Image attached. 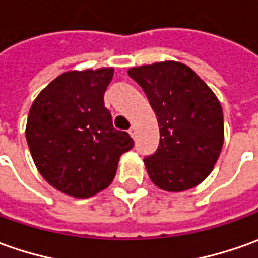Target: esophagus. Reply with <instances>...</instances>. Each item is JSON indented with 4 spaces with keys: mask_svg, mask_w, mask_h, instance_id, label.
I'll return each instance as SVG.
<instances>
[{
    "mask_svg": "<svg viewBox=\"0 0 258 258\" xmlns=\"http://www.w3.org/2000/svg\"><path fill=\"white\" fill-rule=\"evenodd\" d=\"M128 134H130V136H131V137H133V138L136 137V127H134V125H133V127H131V128L128 130Z\"/></svg>",
    "mask_w": 258,
    "mask_h": 258,
    "instance_id": "esophagus-1",
    "label": "esophagus"
}]
</instances>
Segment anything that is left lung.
Returning a JSON list of instances; mask_svg holds the SVG:
<instances>
[{
	"mask_svg": "<svg viewBox=\"0 0 258 258\" xmlns=\"http://www.w3.org/2000/svg\"><path fill=\"white\" fill-rule=\"evenodd\" d=\"M128 76L143 87L160 127V146L144 158L151 181L168 192L199 185L213 171L224 143L216 94L178 61L131 67Z\"/></svg>",
	"mask_w": 258,
	"mask_h": 258,
	"instance_id": "1",
	"label": "left lung"
}]
</instances>
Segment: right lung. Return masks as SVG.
Instances as JSON below:
<instances>
[{"label":"right lung","instance_id":"1","mask_svg":"<svg viewBox=\"0 0 258 258\" xmlns=\"http://www.w3.org/2000/svg\"><path fill=\"white\" fill-rule=\"evenodd\" d=\"M112 76V67L67 71L37 95L28 112L25 137L37 170L76 199L107 188L120 157L134 146L104 107Z\"/></svg>","mask_w":258,"mask_h":258}]
</instances>
